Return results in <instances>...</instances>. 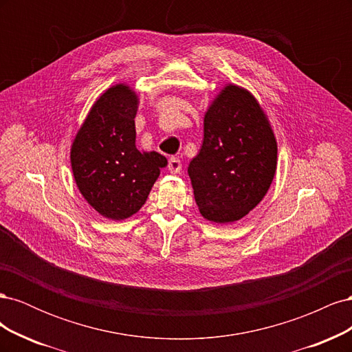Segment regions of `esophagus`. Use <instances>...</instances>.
<instances>
[{
	"label": "esophagus",
	"instance_id": "1",
	"mask_svg": "<svg viewBox=\"0 0 352 352\" xmlns=\"http://www.w3.org/2000/svg\"><path fill=\"white\" fill-rule=\"evenodd\" d=\"M180 170H182V162H180L179 158H176V157H173V158H170V162H168V172L172 173V175H177Z\"/></svg>",
	"mask_w": 352,
	"mask_h": 352
}]
</instances>
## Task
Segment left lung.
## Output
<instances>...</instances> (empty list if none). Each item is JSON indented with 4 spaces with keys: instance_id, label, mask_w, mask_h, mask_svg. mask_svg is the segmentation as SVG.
Returning a JSON list of instances; mask_svg holds the SVG:
<instances>
[{
    "instance_id": "obj_1",
    "label": "left lung",
    "mask_w": 352,
    "mask_h": 352,
    "mask_svg": "<svg viewBox=\"0 0 352 352\" xmlns=\"http://www.w3.org/2000/svg\"><path fill=\"white\" fill-rule=\"evenodd\" d=\"M278 168V142L258 100L226 83L204 114V141L188 173L201 216L233 223L257 207Z\"/></svg>"
}]
</instances>
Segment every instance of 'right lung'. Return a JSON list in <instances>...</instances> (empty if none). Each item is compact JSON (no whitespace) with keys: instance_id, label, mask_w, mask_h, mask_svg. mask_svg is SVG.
Listing matches in <instances>:
<instances>
[{"instance_id":"1","label":"right lung","mask_w":352,"mask_h":352,"mask_svg":"<svg viewBox=\"0 0 352 352\" xmlns=\"http://www.w3.org/2000/svg\"><path fill=\"white\" fill-rule=\"evenodd\" d=\"M140 97L116 83L95 100L70 148L74 182L100 216L129 219L142 208L167 158L136 148L135 117Z\"/></svg>"}]
</instances>
